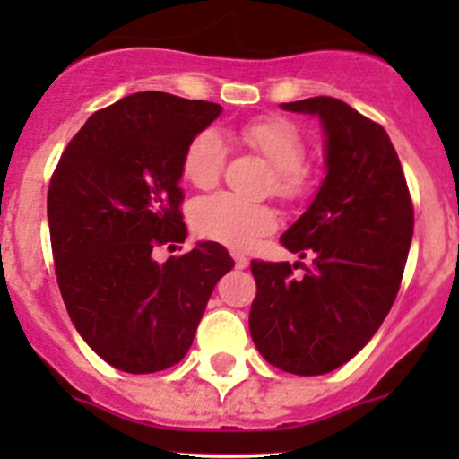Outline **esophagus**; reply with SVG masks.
<instances>
[{"mask_svg":"<svg viewBox=\"0 0 459 459\" xmlns=\"http://www.w3.org/2000/svg\"><path fill=\"white\" fill-rule=\"evenodd\" d=\"M233 259H235V268H247L248 266V259L242 255V253H233Z\"/></svg>","mask_w":459,"mask_h":459,"instance_id":"34e87169","label":"esophagus"}]
</instances>
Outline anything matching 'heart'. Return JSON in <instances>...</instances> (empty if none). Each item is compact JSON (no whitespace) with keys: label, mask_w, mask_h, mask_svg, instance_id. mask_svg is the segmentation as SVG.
I'll return each mask as SVG.
<instances>
[{"label":"heart","mask_w":459,"mask_h":459,"mask_svg":"<svg viewBox=\"0 0 459 459\" xmlns=\"http://www.w3.org/2000/svg\"><path fill=\"white\" fill-rule=\"evenodd\" d=\"M242 142L273 166L271 191L293 204L311 193L313 179L304 166L307 143L293 122L277 115L251 119L239 128ZM226 166V143L220 133L200 131L182 155V175L195 188H212ZM193 229L206 239L230 248H248L277 226V215L268 204L248 202L233 193L204 197L193 206Z\"/></svg>","instance_id":"b5f03b06"}]
</instances>
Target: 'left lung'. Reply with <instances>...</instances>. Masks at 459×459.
<instances>
[{
    "mask_svg": "<svg viewBox=\"0 0 459 459\" xmlns=\"http://www.w3.org/2000/svg\"><path fill=\"white\" fill-rule=\"evenodd\" d=\"M319 115L326 178L316 202L281 235V247L313 257L253 259L257 293L248 328L268 364L293 375L335 371L382 326L404 275L413 202L386 131L335 97L281 104Z\"/></svg>",
    "mask_w": 459,
    "mask_h": 459,
    "instance_id": "obj_1",
    "label": "left lung"
}]
</instances>
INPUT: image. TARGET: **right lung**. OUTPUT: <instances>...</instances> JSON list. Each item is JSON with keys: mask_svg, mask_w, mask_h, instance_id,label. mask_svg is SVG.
Segmentation results:
<instances>
[{"mask_svg": "<svg viewBox=\"0 0 459 459\" xmlns=\"http://www.w3.org/2000/svg\"><path fill=\"white\" fill-rule=\"evenodd\" d=\"M220 104L135 92L88 117L48 186L55 275L86 344L124 373L175 367L233 257L217 242L152 259L186 239L182 155ZM170 248V247H169Z\"/></svg>", "mask_w": 459, "mask_h": 459, "instance_id": "right-lung-1", "label": "right lung"}]
</instances>
